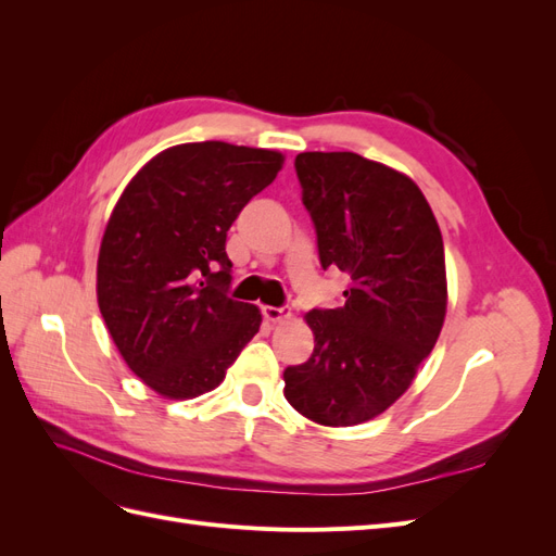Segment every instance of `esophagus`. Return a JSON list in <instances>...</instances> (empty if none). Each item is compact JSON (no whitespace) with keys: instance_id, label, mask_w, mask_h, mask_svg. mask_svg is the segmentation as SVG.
Here are the masks:
<instances>
[{"instance_id":"esophagus-1","label":"esophagus","mask_w":556,"mask_h":556,"mask_svg":"<svg viewBox=\"0 0 556 556\" xmlns=\"http://www.w3.org/2000/svg\"><path fill=\"white\" fill-rule=\"evenodd\" d=\"M262 315L268 319V323H282L285 317H290V311L276 308V306H262Z\"/></svg>"}]
</instances>
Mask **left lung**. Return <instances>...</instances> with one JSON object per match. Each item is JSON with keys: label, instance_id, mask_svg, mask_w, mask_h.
Instances as JSON below:
<instances>
[{"label": "left lung", "instance_id": "left-lung-1", "mask_svg": "<svg viewBox=\"0 0 556 556\" xmlns=\"http://www.w3.org/2000/svg\"><path fill=\"white\" fill-rule=\"evenodd\" d=\"M301 201L319 264L348 274L341 308H313L308 362L285 368V399L317 425L366 422L408 390L447 306L439 223L417 185L357 153H301Z\"/></svg>", "mask_w": 556, "mask_h": 556}]
</instances>
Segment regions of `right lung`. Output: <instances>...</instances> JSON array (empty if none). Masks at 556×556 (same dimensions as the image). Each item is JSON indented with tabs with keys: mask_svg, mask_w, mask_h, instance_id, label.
<instances>
[{
	"mask_svg": "<svg viewBox=\"0 0 556 556\" xmlns=\"http://www.w3.org/2000/svg\"><path fill=\"white\" fill-rule=\"evenodd\" d=\"M282 155L225 141L164 150L131 178L97 262V301L113 343L150 390H215L260 331L257 306L233 301L227 231L271 185Z\"/></svg>",
	"mask_w": 556,
	"mask_h": 556,
	"instance_id": "right-lung-1",
	"label": "right lung"
}]
</instances>
